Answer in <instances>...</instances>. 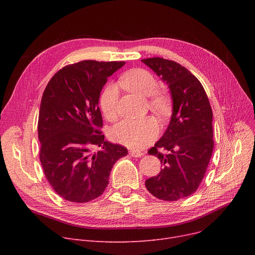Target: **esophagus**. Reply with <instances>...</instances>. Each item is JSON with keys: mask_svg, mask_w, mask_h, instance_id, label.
I'll use <instances>...</instances> for the list:
<instances>
[{"mask_svg": "<svg viewBox=\"0 0 255 255\" xmlns=\"http://www.w3.org/2000/svg\"><path fill=\"white\" fill-rule=\"evenodd\" d=\"M129 154L132 156V157H140L143 155V153L141 151H138V150H130L129 151Z\"/></svg>", "mask_w": 255, "mask_h": 255, "instance_id": "obj_1", "label": "esophagus"}]
</instances>
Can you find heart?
Segmentation results:
<instances>
[{
	"label": "heart",
	"instance_id": "obj_1",
	"mask_svg": "<svg viewBox=\"0 0 255 255\" xmlns=\"http://www.w3.org/2000/svg\"><path fill=\"white\" fill-rule=\"evenodd\" d=\"M119 84L140 96H150L156 91L158 83L152 73L144 69H132L120 78ZM119 101V88L115 84L106 85L100 96V107L104 117L113 121L117 118ZM151 104L157 109H162L166 104V98L162 94L155 93ZM159 126L153 118L137 120H124L117 124L111 132L115 142L124 144L129 148L141 149L150 144L158 135Z\"/></svg>",
	"mask_w": 255,
	"mask_h": 255
}]
</instances>
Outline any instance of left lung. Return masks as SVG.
I'll return each mask as SVG.
<instances>
[{
    "mask_svg": "<svg viewBox=\"0 0 255 255\" xmlns=\"http://www.w3.org/2000/svg\"><path fill=\"white\" fill-rule=\"evenodd\" d=\"M141 61L167 84L172 99L168 127L148 151L162 169L145 187L155 197L175 202L193 194L205 177L214 149L213 113L203 85L188 69L163 58Z\"/></svg>",
    "mask_w": 255,
    "mask_h": 255,
    "instance_id": "obj_1",
    "label": "left lung"
}]
</instances>
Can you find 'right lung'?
<instances>
[{"instance_id": "right-lung-1", "label": "right lung", "mask_w": 255, "mask_h": 255, "mask_svg": "<svg viewBox=\"0 0 255 255\" xmlns=\"http://www.w3.org/2000/svg\"><path fill=\"white\" fill-rule=\"evenodd\" d=\"M124 64L87 60L65 66L43 92L38 119L40 162L52 189L69 202L99 197L114 164L128 153L125 146L104 140L98 106L107 77ZM94 146L102 150L92 153Z\"/></svg>"}]
</instances>
